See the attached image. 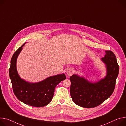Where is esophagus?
Here are the masks:
<instances>
[{
	"instance_id": "esophagus-1",
	"label": "esophagus",
	"mask_w": 126,
	"mask_h": 126,
	"mask_svg": "<svg viewBox=\"0 0 126 126\" xmlns=\"http://www.w3.org/2000/svg\"><path fill=\"white\" fill-rule=\"evenodd\" d=\"M73 73V70L72 68H69V69H68L66 71V73L68 75L70 76Z\"/></svg>"
}]
</instances>
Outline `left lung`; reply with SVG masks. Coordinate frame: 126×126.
Listing matches in <instances>:
<instances>
[{"label": "left lung", "instance_id": "obj_1", "mask_svg": "<svg viewBox=\"0 0 126 126\" xmlns=\"http://www.w3.org/2000/svg\"><path fill=\"white\" fill-rule=\"evenodd\" d=\"M101 60L106 65L107 74L98 82L92 83L76 74L70 76V95L77 105L86 108H94L113 93L119 72L116 57L112 51H106V55Z\"/></svg>", "mask_w": 126, "mask_h": 126}]
</instances>
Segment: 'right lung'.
Masks as SVG:
<instances>
[{
  "label": "right lung",
  "mask_w": 126,
  "mask_h": 126,
  "mask_svg": "<svg viewBox=\"0 0 126 126\" xmlns=\"http://www.w3.org/2000/svg\"><path fill=\"white\" fill-rule=\"evenodd\" d=\"M25 43L15 52L10 61L9 75L14 93L20 101L26 105L35 107H44L50 104L55 87L66 79V76L64 73L58 74L37 83L28 82L21 79L17 71L16 61Z\"/></svg>",
  "instance_id": "add662e5"
}]
</instances>
